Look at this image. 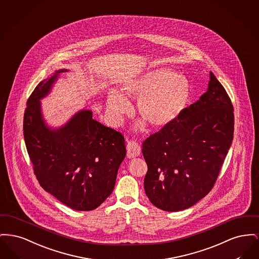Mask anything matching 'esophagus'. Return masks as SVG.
<instances>
[{
    "label": "esophagus",
    "mask_w": 259,
    "mask_h": 259,
    "mask_svg": "<svg viewBox=\"0 0 259 259\" xmlns=\"http://www.w3.org/2000/svg\"><path fill=\"white\" fill-rule=\"evenodd\" d=\"M126 150H127V158H135L140 155L141 149L138 143L135 140H128L126 143Z\"/></svg>",
    "instance_id": "1"
}]
</instances>
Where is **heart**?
Returning a JSON list of instances; mask_svg holds the SVG:
<instances>
[{
  "label": "heart",
  "instance_id": "heart-1",
  "mask_svg": "<svg viewBox=\"0 0 259 259\" xmlns=\"http://www.w3.org/2000/svg\"><path fill=\"white\" fill-rule=\"evenodd\" d=\"M122 93L125 96L138 97L137 112L151 126L163 127L175 122L186 108L190 99V82L184 75L171 69H153L127 80ZM123 96L113 90L107 96V111L114 123H120L131 110Z\"/></svg>",
  "mask_w": 259,
  "mask_h": 259
}]
</instances>
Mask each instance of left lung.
<instances>
[{
  "label": "left lung",
  "instance_id": "1",
  "mask_svg": "<svg viewBox=\"0 0 259 259\" xmlns=\"http://www.w3.org/2000/svg\"><path fill=\"white\" fill-rule=\"evenodd\" d=\"M207 91L175 122L142 144L148 170L144 189L165 211L186 209L212 189L234 136V109L210 72Z\"/></svg>",
  "mask_w": 259,
  "mask_h": 259
}]
</instances>
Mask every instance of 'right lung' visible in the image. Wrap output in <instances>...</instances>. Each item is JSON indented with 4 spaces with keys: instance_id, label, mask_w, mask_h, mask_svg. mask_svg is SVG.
I'll return each instance as SVG.
<instances>
[{
    "instance_id": "add662e5",
    "label": "right lung",
    "mask_w": 259,
    "mask_h": 259,
    "mask_svg": "<svg viewBox=\"0 0 259 259\" xmlns=\"http://www.w3.org/2000/svg\"><path fill=\"white\" fill-rule=\"evenodd\" d=\"M65 69L39 82L28 98L23 135L34 174L44 190L75 210H93L114 189L119 166L125 157L123 135L81 110L59 128L42 119L41 100Z\"/></svg>"
}]
</instances>
